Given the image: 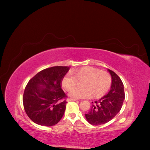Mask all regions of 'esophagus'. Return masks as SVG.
Returning <instances> with one entry per match:
<instances>
[{"label":"esophagus","mask_w":150,"mask_h":150,"mask_svg":"<svg viewBox=\"0 0 150 150\" xmlns=\"http://www.w3.org/2000/svg\"><path fill=\"white\" fill-rule=\"evenodd\" d=\"M68 101H78V99H72V98H69L67 99Z\"/></svg>","instance_id":"1"}]
</instances>
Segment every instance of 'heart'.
Returning <instances> with one entry per match:
<instances>
[{
  "mask_svg": "<svg viewBox=\"0 0 150 150\" xmlns=\"http://www.w3.org/2000/svg\"><path fill=\"white\" fill-rule=\"evenodd\" d=\"M84 80L83 88H73L77 80ZM111 84V78L107 72L91 67L74 70L66 74L62 79V85L69 91V96L74 99L88 98L93 94L94 97H100L107 93Z\"/></svg>",
  "mask_w": 150,
  "mask_h": 150,
  "instance_id": "b5f03b06",
  "label": "heart"
}]
</instances>
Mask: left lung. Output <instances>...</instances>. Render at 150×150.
<instances>
[{"label":"left lung","mask_w":150,"mask_h":150,"mask_svg":"<svg viewBox=\"0 0 150 150\" xmlns=\"http://www.w3.org/2000/svg\"><path fill=\"white\" fill-rule=\"evenodd\" d=\"M108 71L112 79L110 91L94 101L91 110L85 114L86 120L92 125H101L111 121L121 110L125 99L124 85L121 79L115 72Z\"/></svg>","instance_id":"8db88e82"}]
</instances>
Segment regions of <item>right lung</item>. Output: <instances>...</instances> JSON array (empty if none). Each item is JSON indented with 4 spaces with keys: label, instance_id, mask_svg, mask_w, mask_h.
<instances>
[{
    "label": "right lung",
    "instance_id": "add662e5",
    "mask_svg": "<svg viewBox=\"0 0 150 150\" xmlns=\"http://www.w3.org/2000/svg\"><path fill=\"white\" fill-rule=\"evenodd\" d=\"M68 66L45 69L29 80L24 90L23 104L26 114L35 123L52 126L59 121L66 107V95L61 83Z\"/></svg>",
    "mask_w": 150,
    "mask_h": 150
}]
</instances>
